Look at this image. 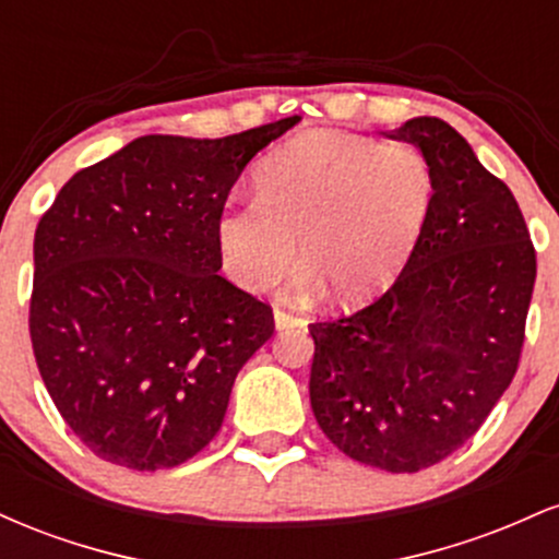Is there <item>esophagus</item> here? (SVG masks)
<instances>
[{
    "label": "esophagus",
    "mask_w": 559,
    "mask_h": 559,
    "mask_svg": "<svg viewBox=\"0 0 559 559\" xmlns=\"http://www.w3.org/2000/svg\"><path fill=\"white\" fill-rule=\"evenodd\" d=\"M273 323H275V331H284V329H294V325H301V318L292 316V312H286V310H281V307H275Z\"/></svg>",
    "instance_id": "34e87169"
}]
</instances>
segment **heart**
I'll return each instance as SVG.
<instances>
[{
	"mask_svg": "<svg viewBox=\"0 0 559 559\" xmlns=\"http://www.w3.org/2000/svg\"><path fill=\"white\" fill-rule=\"evenodd\" d=\"M258 199H230L215 221V247L236 286L262 292L294 260L310 288L331 286L344 305L370 299L396 278L426 226L433 178L415 146L357 133H307L260 163Z\"/></svg>",
	"mask_w": 559,
	"mask_h": 559,
	"instance_id": "b5f03b06",
	"label": "heart"
}]
</instances>
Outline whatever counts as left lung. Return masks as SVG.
Listing matches in <instances>:
<instances>
[{
  "label": "left lung",
  "mask_w": 559,
  "mask_h": 559,
  "mask_svg": "<svg viewBox=\"0 0 559 559\" xmlns=\"http://www.w3.org/2000/svg\"><path fill=\"white\" fill-rule=\"evenodd\" d=\"M426 157L431 210L394 286L312 323L310 404L346 457L418 473L478 431L521 360L536 252L507 186L439 118L386 133Z\"/></svg>",
  "instance_id": "1"
}]
</instances>
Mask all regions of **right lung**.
Segmentation results:
<instances>
[{
  "label": "right lung",
  "instance_id": "right-lung-1",
  "mask_svg": "<svg viewBox=\"0 0 559 559\" xmlns=\"http://www.w3.org/2000/svg\"><path fill=\"white\" fill-rule=\"evenodd\" d=\"M297 123L133 139L75 173L38 221L31 344L55 407L96 457L163 471L221 431L273 310L217 275L215 221L249 159Z\"/></svg>",
  "mask_w": 559,
  "mask_h": 559
}]
</instances>
